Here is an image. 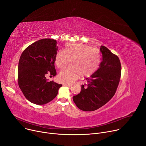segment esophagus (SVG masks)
<instances>
[{
  "label": "esophagus",
  "mask_w": 146,
  "mask_h": 146,
  "mask_svg": "<svg viewBox=\"0 0 146 146\" xmlns=\"http://www.w3.org/2000/svg\"><path fill=\"white\" fill-rule=\"evenodd\" d=\"M64 86H66V87H71L72 86L70 85V84H63Z\"/></svg>",
  "instance_id": "1"
}]
</instances>
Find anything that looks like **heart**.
Masks as SVG:
<instances>
[{"label": "heart", "instance_id": "heart-1", "mask_svg": "<svg viewBox=\"0 0 146 146\" xmlns=\"http://www.w3.org/2000/svg\"><path fill=\"white\" fill-rule=\"evenodd\" d=\"M70 60L71 67L62 71L58 80L64 84H71L80 77H88L97 70L101 62L98 49L90 46L75 43L65 45L64 51L59 50L55 56V64L59 69H63Z\"/></svg>", "mask_w": 146, "mask_h": 146}]
</instances>
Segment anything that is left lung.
<instances>
[{"label":"left lung","instance_id":"obj_1","mask_svg":"<svg viewBox=\"0 0 146 146\" xmlns=\"http://www.w3.org/2000/svg\"><path fill=\"white\" fill-rule=\"evenodd\" d=\"M102 61L98 69L85 80L79 94L73 97L77 107L82 111H93L107 104L114 96L121 74L118 57L104 46H101Z\"/></svg>","mask_w":146,"mask_h":146}]
</instances>
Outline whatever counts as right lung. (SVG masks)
<instances>
[{
    "mask_svg": "<svg viewBox=\"0 0 146 146\" xmlns=\"http://www.w3.org/2000/svg\"><path fill=\"white\" fill-rule=\"evenodd\" d=\"M55 39H42L29 46L22 53L18 66V83L25 97L36 105L54 100L62 84L49 82L46 75H56L55 68L58 51Z\"/></svg>",
    "mask_w": 146,
    "mask_h": 146,
    "instance_id": "add662e5",
    "label": "right lung"
}]
</instances>
